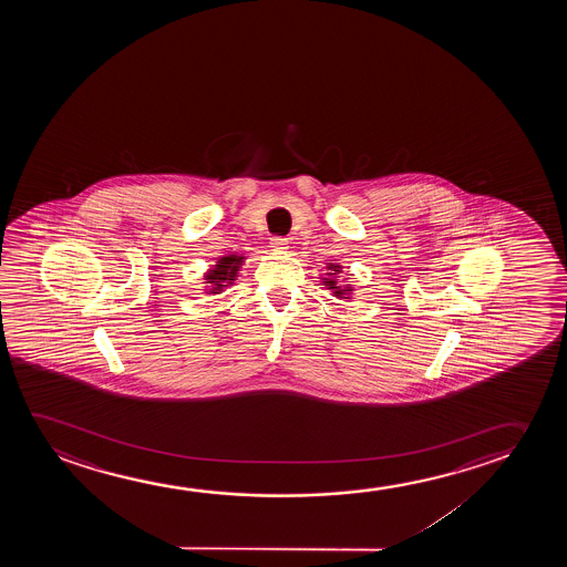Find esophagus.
<instances>
[{
    "label": "esophagus",
    "instance_id": "34e87169",
    "mask_svg": "<svg viewBox=\"0 0 567 567\" xmlns=\"http://www.w3.org/2000/svg\"><path fill=\"white\" fill-rule=\"evenodd\" d=\"M271 248L275 249V251H285V249H288L287 238L275 236V238H271Z\"/></svg>",
    "mask_w": 567,
    "mask_h": 567
}]
</instances>
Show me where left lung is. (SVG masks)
I'll return each instance as SVG.
<instances>
[{"mask_svg":"<svg viewBox=\"0 0 567 567\" xmlns=\"http://www.w3.org/2000/svg\"><path fill=\"white\" fill-rule=\"evenodd\" d=\"M341 264H327L326 272H323V277H321V282H323V287H327V290L333 292L334 298L349 302V300H352L354 287L349 285V282H341Z\"/></svg>","mask_w":567,"mask_h":567,"instance_id":"left-lung-1","label":"left lung"}]
</instances>
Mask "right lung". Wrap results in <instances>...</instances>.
Returning a JSON list of instances; mask_svg holds the SVG:
<instances>
[{"instance_id":"add662e5","label":"right lung","mask_w":567,"mask_h":567,"mask_svg":"<svg viewBox=\"0 0 567 567\" xmlns=\"http://www.w3.org/2000/svg\"><path fill=\"white\" fill-rule=\"evenodd\" d=\"M244 261H246V257L236 256V254L218 257L217 264L203 275L205 295H220V292H225L226 287H233L234 280L238 279V271Z\"/></svg>"}]
</instances>
